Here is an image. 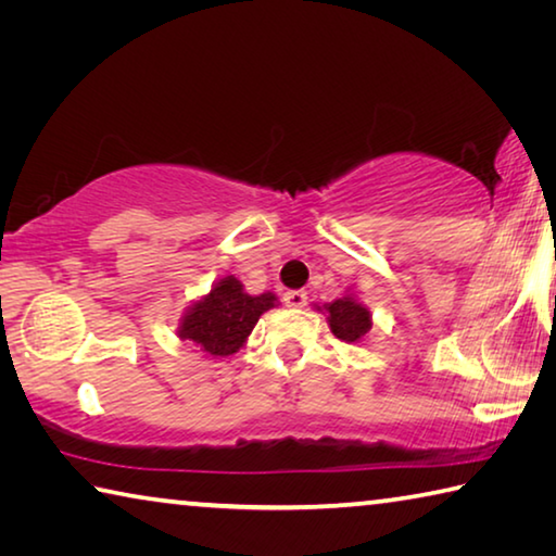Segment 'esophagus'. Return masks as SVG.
Instances as JSON below:
<instances>
[{"mask_svg": "<svg viewBox=\"0 0 556 556\" xmlns=\"http://www.w3.org/2000/svg\"><path fill=\"white\" fill-rule=\"evenodd\" d=\"M306 301H308L306 291H301V289H291V291H287V294H285V304L291 306V308L306 306Z\"/></svg>", "mask_w": 556, "mask_h": 556, "instance_id": "1", "label": "esophagus"}]
</instances>
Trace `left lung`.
I'll return each mask as SVG.
<instances>
[{
    "mask_svg": "<svg viewBox=\"0 0 556 556\" xmlns=\"http://www.w3.org/2000/svg\"><path fill=\"white\" fill-rule=\"evenodd\" d=\"M324 308L328 312V326H331L333 336L345 343L363 341L365 333L372 328L370 312L355 296H341Z\"/></svg>",
    "mask_w": 556,
    "mask_h": 556,
    "instance_id": "1",
    "label": "left lung"
}]
</instances>
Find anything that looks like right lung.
Here are the masks:
<instances>
[{
    "label": "right lung",
    "instance_id": "add662e5",
    "mask_svg": "<svg viewBox=\"0 0 556 556\" xmlns=\"http://www.w3.org/2000/svg\"><path fill=\"white\" fill-rule=\"evenodd\" d=\"M275 301L277 296L271 291L260 296L244 294L240 279L228 275L184 314L178 338L191 341L211 357L232 355L244 345L260 316L269 312Z\"/></svg>",
    "mask_w": 556,
    "mask_h": 556
}]
</instances>
